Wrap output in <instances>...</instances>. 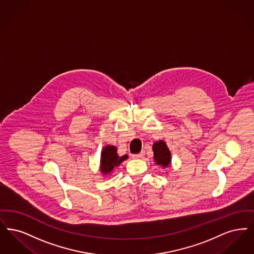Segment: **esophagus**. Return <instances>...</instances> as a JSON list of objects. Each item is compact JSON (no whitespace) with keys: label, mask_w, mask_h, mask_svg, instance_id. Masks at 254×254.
<instances>
[{"label":"esophagus","mask_w":254,"mask_h":254,"mask_svg":"<svg viewBox=\"0 0 254 254\" xmlns=\"http://www.w3.org/2000/svg\"><path fill=\"white\" fill-rule=\"evenodd\" d=\"M144 156V152L138 153V154H134L132 155L133 159H142Z\"/></svg>","instance_id":"1"}]
</instances>
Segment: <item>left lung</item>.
<instances>
[{"label":"left lung","instance_id":"obj_1","mask_svg":"<svg viewBox=\"0 0 254 254\" xmlns=\"http://www.w3.org/2000/svg\"><path fill=\"white\" fill-rule=\"evenodd\" d=\"M154 160L157 164L167 167L171 161V154L166 146V143L163 141L156 142L153 144Z\"/></svg>","mask_w":254,"mask_h":254}]
</instances>
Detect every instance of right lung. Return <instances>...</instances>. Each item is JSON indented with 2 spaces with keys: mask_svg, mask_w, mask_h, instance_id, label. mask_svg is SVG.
Instances as JSON below:
<instances>
[{
  "mask_svg": "<svg viewBox=\"0 0 254 254\" xmlns=\"http://www.w3.org/2000/svg\"><path fill=\"white\" fill-rule=\"evenodd\" d=\"M116 151L117 149L113 145L104 147L101 154V171L104 174H109L114 167H117L123 161L127 159V155L120 158Z\"/></svg>",
  "mask_w": 254,
  "mask_h": 254,
  "instance_id": "1",
  "label": "right lung"
}]
</instances>
